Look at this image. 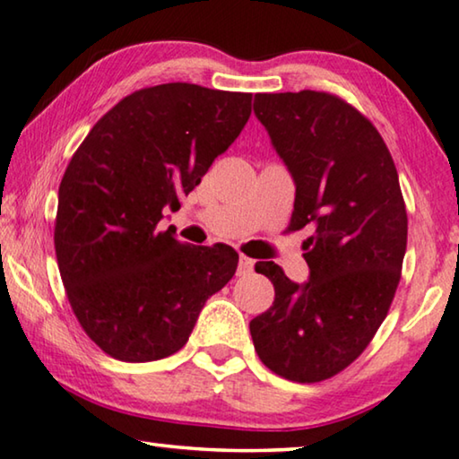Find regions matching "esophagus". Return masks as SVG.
Segmentation results:
<instances>
[{
    "label": "esophagus",
    "instance_id": "1",
    "mask_svg": "<svg viewBox=\"0 0 459 459\" xmlns=\"http://www.w3.org/2000/svg\"><path fill=\"white\" fill-rule=\"evenodd\" d=\"M253 265H255V262H253L251 257L247 255H238V268H237V273L238 276H245V273H251L253 272Z\"/></svg>",
    "mask_w": 459,
    "mask_h": 459
}]
</instances>
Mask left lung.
I'll list each match as a JSON object with an SVG mask.
<instances>
[{
    "label": "left lung",
    "mask_w": 459,
    "mask_h": 459,
    "mask_svg": "<svg viewBox=\"0 0 459 459\" xmlns=\"http://www.w3.org/2000/svg\"><path fill=\"white\" fill-rule=\"evenodd\" d=\"M253 113L295 179L289 230L313 235L305 284L273 262L255 264L276 297L249 332L270 371L317 383L357 360L387 316L406 253V204L379 132L336 94H255Z\"/></svg>",
    "instance_id": "left-lung-1"
}]
</instances>
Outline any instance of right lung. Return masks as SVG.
<instances>
[{"instance_id":"add662e5","label":"right lung","mask_w":459,"mask_h":459,"mask_svg":"<svg viewBox=\"0 0 459 459\" xmlns=\"http://www.w3.org/2000/svg\"><path fill=\"white\" fill-rule=\"evenodd\" d=\"M251 115L249 92L187 82L142 88L91 129L67 164L55 255L82 330L108 357L148 362L189 340L206 300L235 276L229 245L159 230Z\"/></svg>"}]
</instances>
